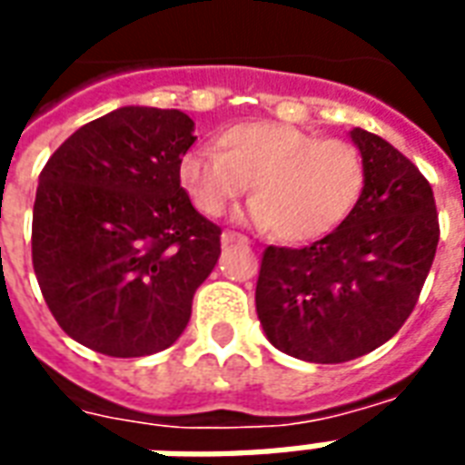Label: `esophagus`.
Wrapping results in <instances>:
<instances>
[{
    "label": "esophagus",
    "mask_w": 465,
    "mask_h": 465,
    "mask_svg": "<svg viewBox=\"0 0 465 465\" xmlns=\"http://www.w3.org/2000/svg\"><path fill=\"white\" fill-rule=\"evenodd\" d=\"M222 243H223V246H229V243H249V239H246V236H242V233H236V232H223L222 233Z\"/></svg>",
    "instance_id": "1"
}]
</instances>
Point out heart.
I'll use <instances>...</instances> for the list:
<instances>
[{
    "label": "heart",
    "instance_id": "1",
    "mask_svg": "<svg viewBox=\"0 0 465 465\" xmlns=\"http://www.w3.org/2000/svg\"><path fill=\"white\" fill-rule=\"evenodd\" d=\"M214 150H192L177 180L192 204L222 216L251 184L249 219L288 243L315 242L352 214L367 187V164L352 143L285 123H239Z\"/></svg>",
    "mask_w": 465,
    "mask_h": 465
}]
</instances>
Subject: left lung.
<instances>
[{
    "instance_id": "obj_1",
    "label": "left lung",
    "mask_w": 465,
    "mask_h": 465,
    "mask_svg": "<svg viewBox=\"0 0 465 465\" xmlns=\"http://www.w3.org/2000/svg\"><path fill=\"white\" fill-rule=\"evenodd\" d=\"M350 137L367 164L357 209L311 246H268L256 283L271 345L315 364L347 362L394 338L439 243L434 192L416 164L374 133L355 127Z\"/></svg>"
}]
</instances>
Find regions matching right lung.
<instances>
[{"mask_svg":"<svg viewBox=\"0 0 465 465\" xmlns=\"http://www.w3.org/2000/svg\"><path fill=\"white\" fill-rule=\"evenodd\" d=\"M197 137L182 110L125 105L78 127L39 174L31 261L44 301L75 342L154 355L180 338L214 271L222 229L177 180Z\"/></svg>","mask_w":465,"mask_h":465,"instance_id":"1","label":"right lung"}]
</instances>
